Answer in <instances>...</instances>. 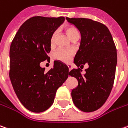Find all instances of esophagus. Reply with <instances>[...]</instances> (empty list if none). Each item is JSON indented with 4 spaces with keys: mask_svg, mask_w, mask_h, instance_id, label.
I'll use <instances>...</instances> for the list:
<instances>
[{
    "mask_svg": "<svg viewBox=\"0 0 128 128\" xmlns=\"http://www.w3.org/2000/svg\"><path fill=\"white\" fill-rule=\"evenodd\" d=\"M67 66H68V68H69V71H70V70H71V65H70V64H68Z\"/></svg>",
    "mask_w": 128,
    "mask_h": 128,
    "instance_id": "esophagus-1",
    "label": "esophagus"
}]
</instances>
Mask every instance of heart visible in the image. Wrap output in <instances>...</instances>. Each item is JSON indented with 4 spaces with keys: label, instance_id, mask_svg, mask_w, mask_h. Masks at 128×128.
Instances as JSON below:
<instances>
[{
    "label": "heart",
    "instance_id": "1",
    "mask_svg": "<svg viewBox=\"0 0 128 128\" xmlns=\"http://www.w3.org/2000/svg\"><path fill=\"white\" fill-rule=\"evenodd\" d=\"M65 32L69 36V38L72 39L74 36H75L76 34H78V31L77 30L76 28H74V26H66L65 28ZM56 33L54 32L51 37H50V46H53L55 44V40H56ZM74 55V51L72 50H67V49L64 48H58L56 50L54 54H53V57L54 59H56L57 61L64 62V63H67L69 62L71 58Z\"/></svg>",
    "mask_w": 128,
    "mask_h": 128
}]
</instances>
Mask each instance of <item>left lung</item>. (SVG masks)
I'll return each mask as SVG.
<instances>
[{"label": "left lung", "mask_w": 128, "mask_h": 128, "mask_svg": "<svg viewBox=\"0 0 128 128\" xmlns=\"http://www.w3.org/2000/svg\"><path fill=\"white\" fill-rule=\"evenodd\" d=\"M81 34V42L74 63L78 67L88 64L84 75L73 69L70 75L78 81L72 90L74 105L85 112H94L107 100L112 89L116 66V49L109 29L104 24L86 18H68Z\"/></svg>", "instance_id": "8db88e82"}]
</instances>
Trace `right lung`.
I'll list each match as a JSON object with an SVG mask.
<instances>
[{"mask_svg": "<svg viewBox=\"0 0 128 128\" xmlns=\"http://www.w3.org/2000/svg\"><path fill=\"white\" fill-rule=\"evenodd\" d=\"M65 20L63 16H34L20 26L10 46L9 77L22 105L32 112H42L53 104L57 89L70 75L59 61L46 72L40 63L48 61L50 37Z\"/></svg>", "mask_w": 128, "mask_h": 128, "instance_id": "obj_1", "label": "right lung"}]
</instances>
